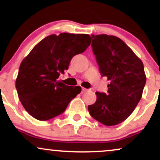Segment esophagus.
Listing matches in <instances>:
<instances>
[{
  "label": "esophagus",
  "mask_w": 160,
  "mask_h": 160,
  "mask_svg": "<svg viewBox=\"0 0 160 160\" xmlns=\"http://www.w3.org/2000/svg\"><path fill=\"white\" fill-rule=\"evenodd\" d=\"M87 90H88V89H86V88H83V87L82 88V92H86Z\"/></svg>",
  "instance_id": "esophagus-1"
}]
</instances>
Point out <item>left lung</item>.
Masks as SVG:
<instances>
[{
	"label": "left lung",
	"instance_id": "obj_1",
	"mask_svg": "<svg viewBox=\"0 0 160 160\" xmlns=\"http://www.w3.org/2000/svg\"><path fill=\"white\" fill-rule=\"evenodd\" d=\"M93 52L103 77L110 81L108 93L96 92L97 99L88 106L93 118L105 126L126 120L142 97L146 83L144 65L119 38L107 34L92 35Z\"/></svg>",
	"mask_w": 160,
	"mask_h": 160
}]
</instances>
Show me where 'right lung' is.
I'll use <instances>...</instances> for the list:
<instances>
[{
  "instance_id": "obj_1",
  "label": "right lung",
  "mask_w": 160,
  "mask_h": 160,
  "mask_svg": "<svg viewBox=\"0 0 160 160\" xmlns=\"http://www.w3.org/2000/svg\"><path fill=\"white\" fill-rule=\"evenodd\" d=\"M89 34H51L32 49L21 62L16 80L20 102L28 113L38 120H48L65 111L81 92L57 80L68 68L71 58L90 45Z\"/></svg>"
}]
</instances>
